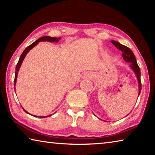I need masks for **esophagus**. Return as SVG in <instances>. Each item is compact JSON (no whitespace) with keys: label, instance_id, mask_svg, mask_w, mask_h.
Wrapping results in <instances>:
<instances>
[{"label":"esophagus","instance_id":"34e87169","mask_svg":"<svg viewBox=\"0 0 155 155\" xmlns=\"http://www.w3.org/2000/svg\"><path fill=\"white\" fill-rule=\"evenodd\" d=\"M84 77H85V78L90 77H91V74H90V73H85V74H84Z\"/></svg>","mask_w":155,"mask_h":155}]
</instances>
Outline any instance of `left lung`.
Masks as SVG:
<instances>
[{
	"label": "left lung",
	"mask_w": 155,
	"mask_h": 155,
	"mask_svg": "<svg viewBox=\"0 0 155 155\" xmlns=\"http://www.w3.org/2000/svg\"><path fill=\"white\" fill-rule=\"evenodd\" d=\"M111 42L114 44V45L116 47V48L121 51L122 52V57L124 58V61L127 62H130V66L132 68L133 71L135 72L136 76L137 77L138 83H139V95L140 94L141 90V72H140V68L136 61L135 57L134 55L133 51L128 48V47L122 45L118 41H111Z\"/></svg>",
	"instance_id": "obj_1"
}]
</instances>
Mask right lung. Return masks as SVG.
I'll use <instances>...</instances> for the list:
<instances>
[{
    "label": "right lung",
    "mask_w": 155,
    "mask_h": 155,
    "mask_svg": "<svg viewBox=\"0 0 155 155\" xmlns=\"http://www.w3.org/2000/svg\"><path fill=\"white\" fill-rule=\"evenodd\" d=\"M60 39H61V38H54V37H50V36H44V37H41V38H40V39H38V40H36L35 42H33L32 44H31L30 46H28V47H27V48H25V50L24 51H23V52L22 53V54H21V56L20 57L19 59V61H18V64L16 65V67H15V78H14V85H15V83H16V79H17V77H18V70H19L20 68V65L21 64H22V63L23 61V60H24L25 56L27 55V52L30 51V50L31 48H33L34 46H35L37 44H38L40 41H51V42H57V41H59ZM14 89H15V87H14ZM25 110V109H24ZM25 112H27L25 110ZM28 113V112H27ZM51 116V115H46V116H39L40 117H50ZM35 117H37L36 115H35Z\"/></svg>",
    "instance_id": "obj_1"
}]
</instances>
